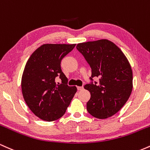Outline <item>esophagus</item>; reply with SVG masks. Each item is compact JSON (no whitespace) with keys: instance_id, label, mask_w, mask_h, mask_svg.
<instances>
[{"instance_id":"esophagus-1","label":"esophagus","mask_w":150,"mask_h":150,"mask_svg":"<svg viewBox=\"0 0 150 150\" xmlns=\"http://www.w3.org/2000/svg\"><path fill=\"white\" fill-rule=\"evenodd\" d=\"M83 86H77V89H78V91L83 90Z\"/></svg>"}]
</instances>
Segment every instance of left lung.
<instances>
[{
    "label": "left lung",
    "mask_w": 150,
    "mask_h": 150,
    "mask_svg": "<svg viewBox=\"0 0 150 150\" xmlns=\"http://www.w3.org/2000/svg\"><path fill=\"white\" fill-rule=\"evenodd\" d=\"M76 49L91 68V77L99 83L84 88L91 93L86 108L98 119L115 115L128 100L132 90V71L127 57L117 45L108 40L79 43Z\"/></svg>",
    "instance_id": "obj_1"
}]
</instances>
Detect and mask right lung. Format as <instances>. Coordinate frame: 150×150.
I'll return each mask as SVG.
<instances>
[{"label":"right lung","mask_w":150,"mask_h":150,"mask_svg":"<svg viewBox=\"0 0 150 150\" xmlns=\"http://www.w3.org/2000/svg\"><path fill=\"white\" fill-rule=\"evenodd\" d=\"M76 44H44L31 54L25 64L21 80L23 98L31 111L41 120H56L66 112L76 86L67 85L62 71L61 61ZM59 76L61 84L55 78Z\"/></svg>","instance_id":"1"}]
</instances>
